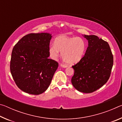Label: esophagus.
I'll return each instance as SVG.
<instances>
[{
  "instance_id": "obj_1",
  "label": "esophagus",
  "mask_w": 122,
  "mask_h": 122,
  "mask_svg": "<svg viewBox=\"0 0 122 122\" xmlns=\"http://www.w3.org/2000/svg\"><path fill=\"white\" fill-rule=\"evenodd\" d=\"M60 66H61V67H63V68H67V65H64V64H61L60 65Z\"/></svg>"
}]
</instances>
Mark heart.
<instances>
[{"mask_svg":"<svg viewBox=\"0 0 122 122\" xmlns=\"http://www.w3.org/2000/svg\"><path fill=\"white\" fill-rule=\"evenodd\" d=\"M86 48L85 41L80 37L62 36L57 37L54 44L49 46V53L53 59H55L61 51L63 60L69 65H74L82 59Z\"/></svg>","mask_w":122,"mask_h":122,"instance_id":"b5f03b06","label":"heart"}]
</instances>
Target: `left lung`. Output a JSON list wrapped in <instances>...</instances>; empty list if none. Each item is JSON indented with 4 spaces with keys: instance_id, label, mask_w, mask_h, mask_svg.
Segmentation results:
<instances>
[{
    "instance_id": "left-lung-1",
    "label": "left lung",
    "mask_w": 122,
    "mask_h": 122,
    "mask_svg": "<svg viewBox=\"0 0 122 122\" xmlns=\"http://www.w3.org/2000/svg\"><path fill=\"white\" fill-rule=\"evenodd\" d=\"M83 36L88 41V47L82 59L72 66L74 74L71 78V83L79 92L91 93L108 81L113 58L107 41L94 35H84Z\"/></svg>"
}]
</instances>
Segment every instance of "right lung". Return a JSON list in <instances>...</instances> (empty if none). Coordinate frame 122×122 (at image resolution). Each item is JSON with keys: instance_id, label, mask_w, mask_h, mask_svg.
<instances>
[{"instance_id": "1", "label": "right lung", "mask_w": 122, "mask_h": 122, "mask_svg": "<svg viewBox=\"0 0 122 122\" xmlns=\"http://www.w3.org/2000/svg\"><path fill=\"white\" fill-rule=\"evenodd\" d=\"M51 34H28L12 50L10 71L16 86L26 93L39 95L51 84L59 63L48 59Z\"/></svg>"}]
</instances>
